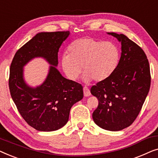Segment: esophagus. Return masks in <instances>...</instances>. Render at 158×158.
<instances>
[{"mask_svg": "<svg viewBox=\"0 0 158 158\" xmlns=\"http://www.w3.org/2000/svg\"><path fill=\"white\" fill-rule=\"evenodd\" d=\"M83 94L85 96H90V94H90L89 88H88V87H86V86H84L83 87Z\"/></svg>", "mask_w": 158, "mask_h": 158, "instance_id": "1", "label": "esophagus"}]
</instances>
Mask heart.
<instances>
[{"label": "heart", "mask_w": 158, "mask_h": 158, "mask_svg": "<svg viewBox=\"0 0 158 158\" xmlns=\"http://www.w3.org/2000/svg\"><path fill=\"white\" fill-rule=\"evenodd\" d=\"M68 54L62 56L61 65L71 81L78 78L83 71L85 81H105L117 68L120 49L115 43L94 38H81L68 47Z\"/></svg>", "instance_id": "b5f03b06"}]
</instances>
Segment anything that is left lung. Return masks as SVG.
Returning a JSON list of instances; mask_svg holds the SVG:
<instances>
[{
    "label": "left lung",
    "mask_w": 158,
    "mask_h": 158,
    "mask_svg": "<svg viewBox=\"0 0 158 158\" xmlns=\"http://www.w3.org/2000/svg\"><path fill=\"white\" fill-rule=\"evenodd\" d=\"M108 34L121 42L122 55L113 74L90 88L98 100L92 116L101 128L119 131L130 126L141 111L150 88V64L143 49L127 36Z\"/></svg>",
    "instance_id": "obj_1"
}]
</instances>
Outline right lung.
Returning <instances> with one entry per match:
<instances>
[{
    "label": "right lung",
    "mask_w": 158,
    "mask_h": 158,
    "mask_svg": "<svg viewBox=\"0 0 158 158\" xmlns=\"http://www.w3.org/2000/svg\"><path fill=\"white\" fill-rule=\"evenodd\" d=\"M69 34L68 31L37 34L18 49L10 64V96L26 122L38 131L62 128L68 122L71 107L83 98L81 84L64 78L55 67L60 47ZM37 56L45 58L52 65L44 83L33 89L24 82L23 67Z\"/></svg>",
    "instance_id": "obj_1"
}]
</instances>
